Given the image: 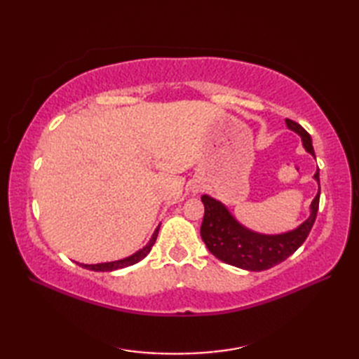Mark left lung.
I'll return each mask as SVG.
<instances>
[{
  "mask_svg": "<svg viewBox=\"0 0 359 359\" xmlns=\"http://www.w3.org/2000/svg\"><path fill=\"white\" fill-rule=\"evenodd\" d=\"M285 123L290 131L301 137L304 149L315 157L311 137L306 129L288 118H285ZM313 179L319 187V170H316ZM319 196H321V187L318 188V194L310 203L309 217L301 225L284 233L265 234L242 225L222 202L208 194H203L201 197L205 207L203 222L201 226L202 241L210 253L225 264L250 271L269 270L271 266L284 262L307 239L316 219Z\"/></svg>",
  "mask_w": 359,
  "mask_h": 359,
  "instance_id": "1",
  "label": "left lung"
}]
</instances>
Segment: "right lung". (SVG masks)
Listing matches in <instances>:
<instances>
[{"mask_svg":"<svg viewBox=\"0 0 359 359\" xmlns=\"http://www.w3.org/2000/svg\"><path fill=\"white\" fill-rule=\"evenodd\" d=\"M158 228L160 225L156 228L154 233H152L149 242L144 245L143 248L137 250L135 253H133L131 256H126L123 259H118V261H111V262H100V264H79L81 265L83 269H88V270H93V271H114V270H120V269H125V266L129 265H134L137 262H140L143 257H147V255L151 251L152 245H154V242L157 241V234H158Z\"/></svg>","mask_w":359,"mask_h":359,"instance_id":"right-lung-1","label":"right lung"}]
</instances>
